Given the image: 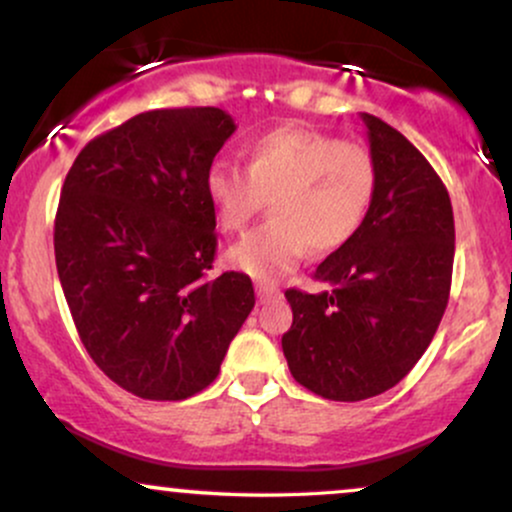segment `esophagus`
<instances>
[{
  "instance_id": "1",
  "label": "esophagus",
  "mask_w": 512,
  "mask_h": 512,
  "mask_svg": "<svg viewBox=\"0 0 512 512\" xmlns=\"http://www.w3.org/2000/svg\"><path fill=\"white\" fill-rule=\"evenodd\" d=\"M279 296V289L272 284H257V298H260V303H269L274 301V298Z\"/></svg>"
}]
</instances>
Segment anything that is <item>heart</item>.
Wrapping results in <instances>:
<instances>
[{
  "instance_id": "1",
  "label": "heart",
  "mask_w": 512,
  "mask_h": 512,
  "mask_svg": "<svg viewBox=\"0 0 512 512\" xmlns=\"http://www.w3.org/2000/svg\"><path fill=\"white\" fill-rule=\"evenodd\" d=\"M245 168L216 161L204 190L221 231L238 233L272 199V221L228 250V264L272 281L308 250L330 255L351 243L378 192V161L361 142L301 125L274 127L245 149Z\"/></svg>"
}]
</instances>
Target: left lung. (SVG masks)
<instances>
[{"instance_id": "8db88e82", "label": "left lung", "mask_w": 512, "mask_h": 512, "mask_svg": "<svg viewBox=\"0 0 512 512\" xmlns=\"http://www.w3.org/2000/svg\"><path fill=\"white\" fill-rule=\"evenodd\" d=\"M378 161V192L361 231L313 279L289 289L281 337L296 383L334 402L395 387L431 344L450 298L455 219L443 180L404 134L363 113Z\"/></svg>"}]
</instances>
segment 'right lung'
I'll list each match as a JSON object with an SVG mask.
<instances>
[{"label":"right lung","instance_id":"1","mask_svg":"<svg viewBox=\"0 0 512 512\" xmlns=\"http://www.w3.org/2000/svg\"><path fill=\"white\" fill-rule=\"evenodd\" d=\"M236 132L219 108L134 115L91 139L62 185L55 260L81 344L122 390L187 399L216 380L255 308L248 274L211 276L204 180Z\"/></svg>","mask_w":512,"mask_h":512}]
</instances>
